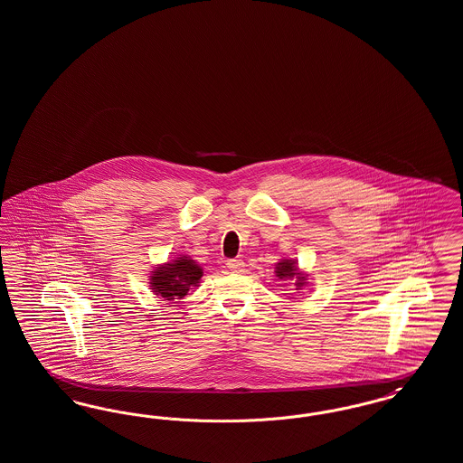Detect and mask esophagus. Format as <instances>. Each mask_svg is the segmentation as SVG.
<instances>
[{
    "mask_svg": "<svg viewBox=\"0 0 463 463\" xmlns=\"http://www.w3.org/2000/svg\"><path fill=\"white\" fill-rule=\"evenodd\" d=\"M227 267H229L232 272H241L244 262H242L241 259H231V260H227Z\"/></svg>",
    "mask_w": 463,
    "mask_h": 463,
    "instance_id": "obj_1",
    "label": "esophagus"
}]
</instances>
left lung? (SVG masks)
Instances as JSON below:
<instances>
[{
    "mask_svg": "<svg viewBox=\"0 0 463 463\" xmlns=\"http://www.w3.org/2000/svg\"><path fill=\"white\" fill-rule=\"evenodd\" d=\"M276 276L279 278V279H291V278H297V287L300 288L304 285V281H306V278L298 272V267L295 265L293 260H281L279 264L276 265ZM297 288V289H298Z\"/></svg>",
    "mask_w": 463,
    "mask_h": 463,
    "instance_id": "1",
    "label": "left lung"
}]
</instances>
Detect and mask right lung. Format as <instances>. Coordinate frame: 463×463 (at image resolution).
I'll return each instance as SVG.
<instances>
[{"instance_id": "1", "label": "right lung", "mask_w": 463, "mask_h": 463, "mask_svg": "<svg viewBox=\"0 0 463 463\" xmlns=\"http://www.w3.org/2000/svg\"><path fill=\"white\" fill-rule=\"evenodd\" d=\"M203 276V269L189 257H180L172 264L157 267L151 276L156 295L165 300H175L187 295L191 287H196Z\"/></svg>"}]
</instances>
